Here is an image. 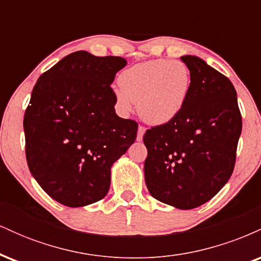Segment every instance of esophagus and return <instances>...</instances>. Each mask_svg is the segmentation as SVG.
<instances>
[{
    "instance_id": "34e87169",
    "label": "esophagus",
    "mask_w": 261,
    "mask_h": 261,
    "mask_svg": "<svg viewBox=\"0 0 261 261\" xmlns=\"http://www.w3.org/2000/svg\"><path fill=\"white\" fill-rule=\"evenodd\" d=\"M145 131H146L145 127L139 126V128H137V137H136L137 141H142L143 135H145Z\"/></svg>"
}]
</instances>
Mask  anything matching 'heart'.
Returning a JSON list of instances; mask_svg holds the SVG:
<instances>
[{
    "label": "heart",
    "instance_id": "obj_1",
    "mask_svg": "<svg viewBox=\"0 0 261 261\" xmlns=\"http://www.w3.org/2000/svg\"><path fill=\"white\" fill-rule=\"evenodd\" d=\"M120 89L115 99L119 110L128 114L137 101L141 118L149 124H167L174 120L188 100L191 76L181 61L152 60L126 68L119 74Z\"/></svg>",
    "mask_w": 261,
    "mask_h": 261
}]
</instances>
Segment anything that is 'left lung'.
Wrapping results in <instances>:
<instances>
[{
    "instance_id": "8db88e82",
    "label": "left lung",
    "mask_w": 261,
    "mask_h": 261,
    "mask_svg": "<svg viewBox=\"0 0 261 261\" xmlns=\"http://www.w3.org/2000/svg\"><path fill=\"white\" fill-rule=\"evenodd\" d=\"M191 76L179 115L146 131L145 180L158 201L191 210L211 200L236 163L242 116L232 82L193 55L181 56Z\"/></svg>"
}]
</instances>
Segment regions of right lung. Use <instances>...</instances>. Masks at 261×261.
Wrapping results in <instances>:
<instances>
[{
	"instance_id": "1",
	"label": "right lung",
	"mask_w": 261,
	"mask_h": 261,
	"mask_svg": "<svg viewBox=\"0 0 261 261\" xmlns=\"http://www.w3.org/2000/svg\"><path fill=\"white\" fill-rule=\"evenodd\" d=\"M119 56L76 51L39 77L24 114L25 155L38 184L68 206L107 195L110 169L136 140L137 122L116 115L110 85Z\"/></svg>"
}]
</instances>
